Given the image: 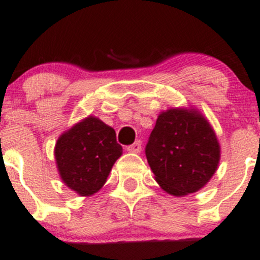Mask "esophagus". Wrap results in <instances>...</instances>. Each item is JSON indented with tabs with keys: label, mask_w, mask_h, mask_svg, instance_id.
Returning a JSON list of instances; mask_svg holds the SVG:
<instances>
[{
	"label": "esophagus",
	"mask_w": 260,
	"mask_h": 260,
	"mask_svg": "<svg viewBox=\"0 0 260 260\" xmlns=\"http://www.w3.org/2000/svg\"><path fill=\"white\" fill-rule=\"evenodd\" d=\"M141 150H142V142H141V140H137L135 143H132V145H129L127 147V151H129V152L138 153Z\"/></svg>",
	"instance_id": "34e87169"
}]
</instances>
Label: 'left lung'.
<instances>
[{"label":"left lung","instance_id":"1","mask_svg":"<svg viewBox=\"0 0 260 260\" xmlns=\"http://www.w3.org/2000/svg\"><path fill=\"white\" fill-rule=\"evenodd\" d=\"M156 181L173 196L200 190L220 161V146L210 123L194 110L161 113L145 148Z\"/></svg>","mask_w":260,"mask_h":260}]
</instances>
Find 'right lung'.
<instances>
[{
	"label": "right lung",
	"mask_w": 260,
	"mask_h": 260,
	"mask_svg": "<svg viewBox=\"0 0 260 260\" xmlns=\"http://www.w3.org/2000/svg\"><path fill=\"white\" fill-rule=\"evenodd\" d=\"M122 152L115 131L94 117L63 133L54 148L63 183L80 196L96 193L104 185Z\"/></svg>",
	"instance_id": "1"
}]
</instances>
